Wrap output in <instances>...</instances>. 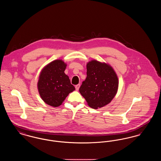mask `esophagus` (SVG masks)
<instances>
[{"label":"esophagus","instance_id":"34e87169","mask_svg":"<svg viewBox=\"0 0 161 161\" xmlns=\"http://www.w3.org/2000/svg\"><path fill=\"white\" fill-rule=\"evenodd\" d=\"M80 87V84H77V85L75 86V89H76V90H77V91H78V89H79Z\"/></svg>","mask_w":161,"mask_h":161}]
</instances>
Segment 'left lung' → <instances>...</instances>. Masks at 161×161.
I'll use <instances>...</instances> for the list:
<instances>
[{
	"label": "left lung",
	"mask_w": 161,
	"mask_h": 161,
	"mask_svg": "<svg viewBox=\"0 0 161 161\" xmlns=\"http://www.w3.org/2000/svg\"><path fill=\"white\" fill-rule=\"evenodd\" d=\"M87 77L79 91L87 105L97 109L109 104L118 92L119 80L108 63L92 60L87 63Z\"/></svg>",
	"instance_id": "1"
}]
</instances>
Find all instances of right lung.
I'll list each match as a JSON object with an SVG mask.
<instances>
[{
    "instance_id": "1",
    "label": "right lung",
    "mask_w": 161,
    "mask_h": 161,
    "mask_svg": "<svg viewBox=\"0 0 161 161\" xmlns=\"http://www.w3.org/2000/svg\"><path fill=\"white\" fill-rule=\"evenodd\" d=\"M66 66V63L58 59L46 64L40 73L38 93L42 100L51 106H60L69 93L75 89L64 73Z\"/></svg>"
}]
</instances>
